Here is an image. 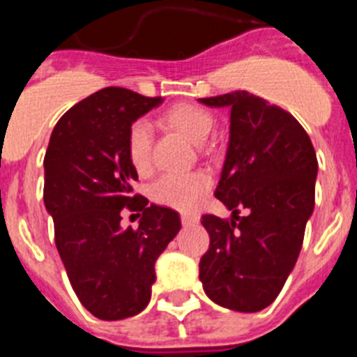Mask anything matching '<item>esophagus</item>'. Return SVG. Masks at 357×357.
Returning a JSON list of instances; mask_svg holds the SVG:
<instances>
[{
  "mask_svg": "<svg viewBox=\"0 0 357 357\" xmlns=\"http://www.w3.org/2000/svg\"><path fill=\"white\" fill-rule=\"evenodd\" d=\"M198 223V216H193V214H182V225L191 227Z\"/></svg>",
  "mask_w": 357,
  "mask_h": 357,
  "instance_id": "34e87169",
  "label": "esophagus"
}]
</instances>
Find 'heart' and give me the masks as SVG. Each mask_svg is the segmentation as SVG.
<instances>
[{"instance_id":"obj_1","label":"heart","mask_w":357,"mask_h":357,"mask_svg":"<svg viewBox=\"0 0 357 357\" xmlns=\"http://www.w3.org/2000/svg\"><path fill=\"white\" fill-rule=\"evenodd\" d=\"M162 121L168 127L175 128L185 135L193 144H204L214 130V118L206 109L191 103H178L166 110ZM151 144H153V130L144 119L135 121L128 128L127 153L128 160L139 175H148L151 172ZM211 188V176L206 172L168 173L160 176L151 188V198L164 207L193 213L200 206L202 198L206 197Z\"/></svg>"}]
</instances>
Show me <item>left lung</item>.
<instances>
[{
    "instance_id": "8db88e82",
    "label": "left lung",
    "mask_w": 357,
    "mask_h": 357,
    "mask_svg": "<svg viewBox=\"0 0 357 357\" xmlns=\"http://www.w3.org/2000/svg\"><path fill=\"white\" fill-rule=\"evenodd\" d=\"M230 110L229 146L214 197L230 220L204 214L209 250L200 280L222 307L255 313L277 298L291 273L314 209L318 160L307 132L289 112L247 91L200 98ZM247 208V217H238Z\"/></svg>"
}]
</instances>
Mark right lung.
Wrapping results in <instances>:
<instances>
[{"label":"right lung","instance_id":"1","mask_svg":"<svg viewBox=\"0 0 357 357\" xmlns=\"http://www.w3.org/2000/svg\"><path fill=\"white\" fill-rule=\"evenodd\" d=\"M162 103L105 87L59 119L44 155V206L69 282L91 314L123 320L141 313L155 282V261L181 230V216L132 193V123ZM143 210L140 227H121L122 209Z\"/></svg>","mask_w":357,"mask_h":357}]
</instances>
